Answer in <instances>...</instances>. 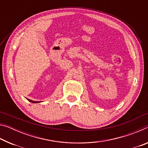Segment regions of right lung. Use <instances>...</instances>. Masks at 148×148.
Returning <instances> with one entry per match:
<instances>
[{
    "label": "right lung",
    "mask_w": 148,
    "mask_h": 148,
    "mask_svg": "<svg viewBox=\"0 0 148 148\" xmlns=\"http://www.w3.org/2000/svg\"><path fill=\"white\" fill-rule=\"evenodd\" d=\"M28 101H30V102H32V103H38V102H38V101H31V100H30V99H28Z\"/></svg>",
    "instance_id": "add662e5"
}]
</instances>
